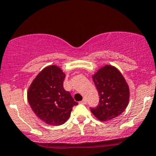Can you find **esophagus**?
<instances>
[{"label": "esophagus", "instance_id": "esophagus-1", "mask_svg": "<svg viewBox=\"0 0 156 156\" xmlns=\"http://www.w3.org/2000/svg\"><path fill=\"white\" fill-rule=\"evenodd\" d=\"M86 102H87V101H86V99H83V100H82L81 102H80V103H81V104H83V105L86 104Z\"/></svg>", "mask_w": 156, "mask_h": 156}]
</instances>
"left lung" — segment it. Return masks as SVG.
Segmentation results:
<instances>
[{"label": "left lung", "mask_w": 156, "mask_h": 156, "mask_svg": "<svg viewBox=\"0 0 156 156\" xmlns=\"http://www.w3.org/2000/svg\"><path fill=\"white\" fill-rule=\"evenodd\" d=\"M98 91L99 103L91 108L99 121H106L117 117L124 111L129 104V88L124 77L112 65H105L92 76Z\"/></svg>", "instance_id": "left-lung-1"}]
</instances>
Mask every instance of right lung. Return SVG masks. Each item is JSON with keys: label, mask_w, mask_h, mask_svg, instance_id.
Instances as JSON below:
<instances>
[{"label": "right lung", "mask_w": 156, "mask_h": 156, "mask_svg": "<svg viewBox=\"0 0 156 156\" xmlns=\"http://www.w3.org/2000/svg\"><path fill=\"white\" fill-rule=\"evenodd\" d=\"M65 74L57 65L45 67L32 82L27 100L41 121L52 126L63 124L70 117L73 107L78 105L70 93L65 91Z\"/></svg>", "instance_id": "obj_1"}]
</instances>
